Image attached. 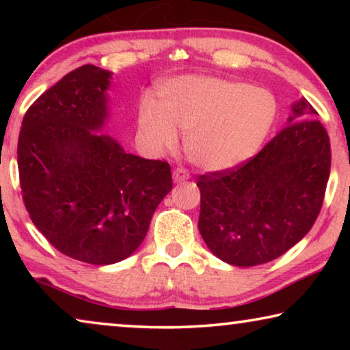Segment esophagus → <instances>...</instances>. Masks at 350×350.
<instances>
[{
	"label": "esophagus",
	"mask_w": 350,
	"mask_h": 350,
	"mask_svg": "<svg viewBox=\"0 0 350 350\" xmlns=\"http://www.w3.org/2000/svg\"><path fill=\"white\" fill-rule=\"evenodd\" d=\"M189 179V173L185 168H176L173 171V180L174 183H182Z\"/></svg>",
	"instance_id": "obj_1"
}]
</instances>
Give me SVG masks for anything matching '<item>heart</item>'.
I'll return each instance as SVG.
<instances>
[{
	"mask_svg": "<svg viewBox=\"0 0 350 350\" xmlns=\"http://www.w3.org/2000/svg\"><path fill=\"white\" fill-rule=\"evenodd\" d=\"M276 117L278 100L269 90L219 77L180 75L159 86L157 103L142 98L137 125L152 150L173 146L180 129L189 161L222 171L250 161Z\"/></svg>",
	"mask_w": 350,
	"mask_h": 350,
	"instance_id": "b5f03b06",
	"label": "heart"
}]
</instances>
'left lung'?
Instances as JSON below:
<instances>
[{
  "label": "left lung",
  "mask_w": 350,
  "mask_h": 350,
  "mask_svg": "<svg viewBox=\"0 0 350 350\" xmlns=\"http://www.w3.org/2000/svg\"><path fill=\"white\" fill-rule=\"evenodd\" d=\"M304 97L282 128L236 170L199 176V232L236 267L270 262L309 233L330 174V142Z\"/></svg>",
  "instance_id": "left-lung-1"
}]
</instances>
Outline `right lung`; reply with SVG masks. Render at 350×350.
<instances>
[{"mask_svg": "<svg viewBox=\"0 0 350 350\" xmlns=\"http://www.w3.org/2000/svg\"><path fill=\"white\" fill-rule=\"evenodd\" d=\"M112 72L85 64L35 100L21 123L18 171L32 222L81 262H120L144 242L173 188L167 162L129 154L102 134Z\"/></svg>", "mask_w": 350, "mask_h": 350, "instance_id": "add662e5", "label": "right lung"}]
</instances>
